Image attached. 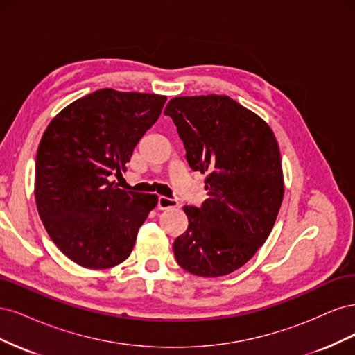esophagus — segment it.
I'll list each match as a JSON object with an SVG mask.
<instances>
[{
  "label": "esophagus",
  "instance_id": "obj_1",
  "mask_svg": "<svg viewBox=\"0 0 355 355\" xmlns=\"http://www.w3.org/2000/svg\"><path fill=\"white\" fill-rule=\"evenodd\" d=\"M157 206H158L159 210H167V209L178 207L179 202L176 200H171V198H167V197H158Z\"/></svg>",
  "mask_w": 355,
  "mask_h": 355
}]
</instances>
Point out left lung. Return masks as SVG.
<instances>
[{
    "label": "left lung",
    "mask_w": 355,
    "mask_h": 355,
    "mask_svg": "<svg viewBox=\"0 0 355 355\" xmlns=\"http://www.w3.org/2000/svg\"><path fill=\"white\" fill-rule=\"evenodd\" d=\"M187 161L206 175L209 198L185 206L189 225L173 243L178 263L220 277L249 262L266 241L284 196L280 148L259 115L228 96H180L166 106Z\"/></svg>",
    "instance_id": "left-lung-1"
}]
</instances>
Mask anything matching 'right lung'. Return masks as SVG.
<instances>
[{
	"instance_id": "1",
	"label": "right lung",
	"mask_w": 355,
	"mask_h": 355,
	"mask_svg": "<svg viewBox=\"0 0 355 355\" xmlns=\"http://www.w3.org/2000/svg\"><path fill=\"white\" fill-rule=\"evenodd\" d=\"M166 96L96 90L47 125L35 159L38 214L59 250L90 270L130 256L157 196L124 191L120 176L133 149L158 120Z\"/></svg>"
}]
</instances>
